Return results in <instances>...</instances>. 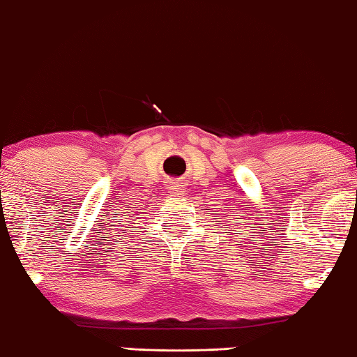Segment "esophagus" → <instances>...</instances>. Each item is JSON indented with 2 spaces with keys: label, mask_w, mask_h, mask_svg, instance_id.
<instances>
[{
  "label": "esophagus",
  "mask_w": 357,
  "mask_h": 357,
  "mask_svg": "<svg viewBox=\"0 0 357 357\" xmlns=\"http://www.w3.org/2000/svg\"><path fill=\"white\" fill-rule=\"evenodd\" d=\"M167 190H169L170 193H174V195H180L185 190L183 180H180V178L172 180V182H170V185H167Z\"/></svg>",
  "instance_id": "1"
}]
</instances>
